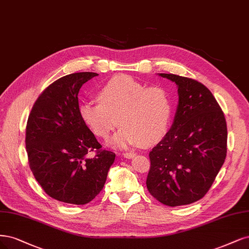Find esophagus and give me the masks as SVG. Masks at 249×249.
Here are the masks:
<instances>
[{
  "label": "esophagus",
  "instance_id": "esophagus-1",
  "mask_svg": "<svg viewBox=\"0 0 249 249\" xmlns=\"http://www.w3.org/2000/svg\"><path fill=\"white\" fill-rule=\"evenodd\" d=\"M124 154V157L125 158V159H133V158H135L136 157V153L135 152H124L123 153Z\"/></svg>",
  "mask_w": 249,
  "mask_h": 249
}]
</instances>
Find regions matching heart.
Returning a JSON list of instances; mask_svg holds the SVG:
<instances>
[{"instance_id":"heart-1","label":"heart","mask_w":249,"mask_h":249,"mask_svg":"<svg viewBox=\"0 0 249 249\" xmlns=\"http://www.w3.org/2000/svg\"><path fill=\"white\" fill-rule=\"evenodd\" d=\"M98 99L80 103L79 116L103 139L121 124V130L110 141L114 147L126 148L140 143L151 146L168 132L173 107L164 88H147L130 76L116 75L100 89Z\"/></svg>"}]
</instances>
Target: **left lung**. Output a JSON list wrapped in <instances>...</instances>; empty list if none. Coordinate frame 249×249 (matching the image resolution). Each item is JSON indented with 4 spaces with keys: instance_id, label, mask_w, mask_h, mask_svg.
Segmentation results:
<instances>
[{
    "instance_id": "obj_1",
    "label": "left lung",
    "mask_w": 249,
    "mask_h": 249,
    "mask_svg": "<svg viewBox=\"0 0 249 249\" xmlns=\"http://www.w3.org/2000/svg\"><path fill=\"white\" fill-rule=\"evenodd\" d=\"M177 85L178 105L169 132L149 152L146 185L151 196L171 207L202 199L224 165L227 123L204 84L187 77L159 73Z\"/></svg>"
}]
</instances>
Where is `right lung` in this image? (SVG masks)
<instances>
[{"label":"right lung","mask_w":249,"mask_h":249,"mask_svg":"<svg viewBox=\"0 0 249 249\" xmlns=\"http://www.w3.org/2000/svg\"><path fill=\"white\" fill-rule=\"evenodd\" d=\"M99 74L66 75L43 91L29 115L25 145L30 168L44 192L57 201L84 205L106 182L115 153L101 144L78 113V92ZM96 150L93 158L89 152Z\"/></svg>","instance_id":"1"}]
</instances>
